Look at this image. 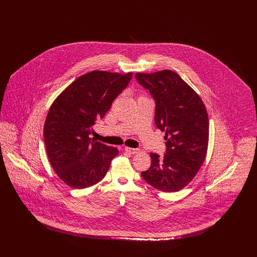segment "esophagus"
<instances>
[{
  "label": "esophagus",
  "mask_w": 257,
  "mask_h": 257,
  "mask_svg": "<svg viewBox=\"0 0 257 257\" xmlns=\"http://www.w3.org/2000/svg\"><path fill=\"white\" fill-rule=\"evenodd\" d=\"M125 151L129 152L130 154H138L140 152L139 148H131V147H125Z\"/></svg>",
  "instance_id": "obj_1"
}]
</instances>
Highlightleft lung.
I'll use <instances>...</instances> for the list:
<instances>
[{
  "label": "left lung",
  "mask_w": 257,
  "mask_h": 257,
  "mask_svg": "<svg viewBox=\"0 0 257 257\" xmlns=\"http://www.w3.org/2000/svg\"><path fill=\"white\" fill-rule=\"evenodd\" d=\"M138 83L155 101V124L165 132L166 153H150L151 166L143 178L155 189L172 193L183 189L199 171L207 152V110L196 91L171 70L136 73Z\"/></svg>",
  "instance_id": "obj_1"
}]
</instances>
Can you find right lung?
<instances>
[{
    "mask_svg": "<svg viewBox=\"0 0 257 257\" xmlns=\"http://www.w3.org/2000/svg\"><path fill=\"white\" fill-rule=\"evenodd\" d=\"M132 76L91 71L75 80L52 104L44 125V143L52 168L68 186H93L109 171L117 148L91 140L89 135Z\"/></svg>",
    "mask_w": 257,
    "mask_h": 257,
    "instance_id": "1",
    "label": "right lung"
}]
</instances>
